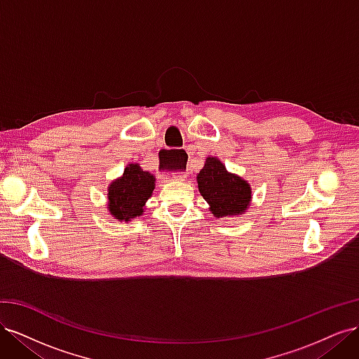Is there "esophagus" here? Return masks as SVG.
Instances as JSON below:
<instances>
[{
  "mask_svg": "<svg viewBox=\"0 0 359 359\" xmlns=\"http://www.w3.org/2000/svg\"><path fill=\"white\" fill-rule=\"evenodd\" d=\"M187 175V165L184 161H181V165L170 173H168V177H170L172 180H184Z\"/></svg>",
  "mask_w": 359,
  "mask_h": 359,
  "instance_id": "1",
  "label": "esophagus"
}]
</instances>
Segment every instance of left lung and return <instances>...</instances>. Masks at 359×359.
<instances>
[{"label":"left lung","instance_id":"obj_1","mask_svg":"<svg viewBox=\"0 0 359 359\" xmlns=\"http://www.w3.org/2000/svg\"><path fill=\"white\" fill-rule=\"evenodd\" d=\"M198 186L217 219L244 212L252 198L247 181L227 172L215 157L206 158L203 169L198 173Z\"/></svg>","mask_w":359,"mask_h":359}]
</instances>
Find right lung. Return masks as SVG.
Instances as JSON below:
<instances>
[{"label": "right lung", "mask_w": 359, "mask_h": 359, "mask_svg": "<svg viewBox=\"0 0 359 359\" xmlns=\"http://www.w3.org/2000/svg\"><path fill=\"white\" fill-rule=\"evenodd\" d=\"M156 180L137 165H128L124 175L114 181L107 193L111 214L118 220L128 222L144 212V205L153 194Z\"/></svg>", "instance_id": "1"}]
</instances>
